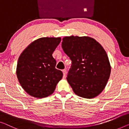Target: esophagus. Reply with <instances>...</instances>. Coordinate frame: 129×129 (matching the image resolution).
Masks as SVG:
<instances>
[{
    "label": "esophagus",
    "mask_w": 129,
    "mask_h": 129,
    "mask_svg": "<svg viewBox=\"0 0 129 129\" xmlns=\"http://www.w3.org/2000/svg\"><path fill=\"white\" fill-rule=\"evenodd\" d=\"M62 72H63V75H64V78H65V76H66V74H67L66 70H62Z\"/></svg>",
    "instance_id": "1"
}]
</instances>
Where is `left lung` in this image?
<instances>
[{
  "mask_svg": "<svg viewBox=\"0 0 129 129\" xmlns=\"http://www.w3.org/2000/svg\"><path fill=\"white\" fill-rule=\"evenodd\" d=\"M62 48L72 61L67 79L74 93L85 99L99 95L106 86L111 66L100 44L89 36H65Z\"/></svg>",
  "mask_w": 129,
  "mask_h": 129,
  "instance_id": "obj_1",
  "label": "left lung"
}]
</instances>
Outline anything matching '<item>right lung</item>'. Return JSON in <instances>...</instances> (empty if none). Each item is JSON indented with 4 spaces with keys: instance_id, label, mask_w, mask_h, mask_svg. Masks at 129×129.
I'll return each instance as SVG.
<instances>
[{
    "instance_id": "add662e5",
    "label": "right lung",
    "mask_w": 129,
    "mask_h": 129,
    "mask_svg": "<svg viewBox=\"0 0 129 129\" xmlns=\"http://www.w3.org/2000/svg\"><path fill=\"white\" fill-rule=\"evenodd\" d=\"M60 42V37L39 38L30 43L19 57L17 79L30 96L42 99L52 94L62 78V72L55 68L56 61L52 56Z\"/></svg>"
}]
</instances>
